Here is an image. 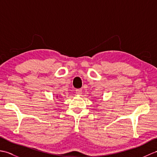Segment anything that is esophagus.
<instances>
[{"label": "esophagus", "mask_w": 157, "mask_h": 157, "mask_svg": "<svg viewBox=\"0 0 157 157\" xmlns=\"http://www.w3.org/2000/svg\"><path fill=\"white\" fill-rule=\"evenodd\" d=\"M75 93L78 95L80 96L82 94V89H77L75 90Z\"/></svg>", "instance_id": "esophagus-1"}]
</instances>
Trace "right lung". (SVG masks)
I'll return each mask as SVG.
<instances>
[{
  "instance_id": "right-lung-1",
  "label": "right lung",
  "mask_w": 157,
  "mask_h": 157,
  "mask_svg": "<svg viewBox=\"0 0 157 157\" xmlns=\"http://www.w3.org/2000/svg\"><path fill=\"white\" fill-rule=\"evenodd\" d=\"M56 98H58V96H56Z\"/></svg>"
}]
</instances>
